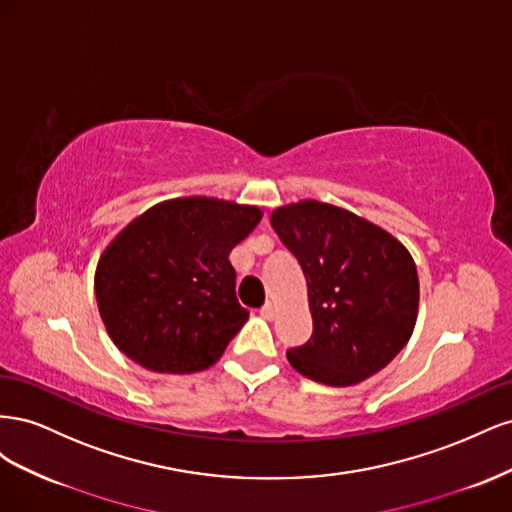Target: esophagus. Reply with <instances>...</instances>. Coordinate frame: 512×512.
Listing matches in <instances>:
<instances>
[{"label":"esophagus","mask_w":512,"mask_h":512,"mask_svg":"<svg viewBox=\"0 0 512 512\" xmlns=\"http://www.w3.org/2000/svg\"><path fill=\"white\" fill-rule=\"evenodd\" d=\"M260 316L265 318V320H273V318H275V305H273L271 301L262 305V309H260Z\"/></svg>","instance_id":"34e87169"}]
</instances>
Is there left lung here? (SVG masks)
I'll use <instances>...</instances> for the list:
<instances>
[{
	"instance_id": "1",
	"label": "left lung",
	"mask_w": 512,
	"mask_h": 512,
	"mask_svg": "<svg viewBox=\"0 0 512 512\" xmlns=\"http://www.w3.org/2000/svg\"><path fill=\"white\" fill-rule=\"evenodd\" d=\"M271 226L297 256L314 333L286 352L309 380L352 386L378 374L412 337L418 275L393 235L352 211L301 200L271 213Z\"/></svg>"
}]
</instances>
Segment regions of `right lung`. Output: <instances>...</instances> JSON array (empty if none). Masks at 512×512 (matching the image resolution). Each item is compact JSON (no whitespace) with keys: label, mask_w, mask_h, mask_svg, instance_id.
I'll return each mask as SVG.
<instances>
[{"label":"right lung","mask_w":512,"mask_h":512,"mask_svg":"<svg viewBox=\"0 0 512 512\" xmlns=\"http://www.w3.org/2000/svg\"><path fill=\"white\" fill-rule=\"evenodd\" d=\"M262 211L190 196L158 203L108 243L96 301L113 344L158 374L211 367L245 324L228 254Z\"/></svg>","instance_id":"1"}]
</instances>
